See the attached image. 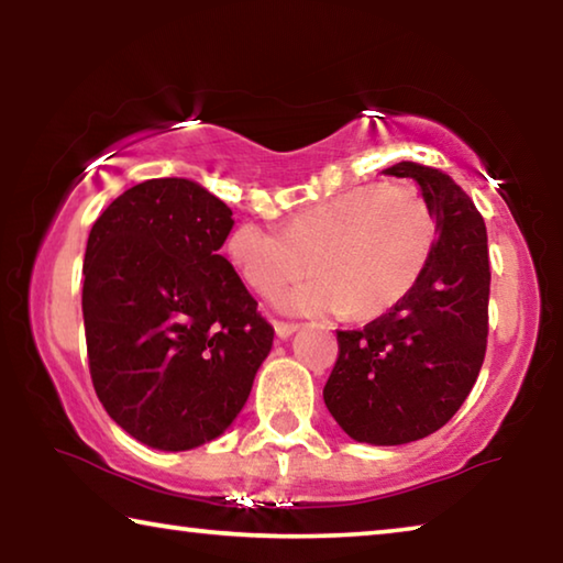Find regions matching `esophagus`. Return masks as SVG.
<instances>
[{"label": "esophagus", "mask_w": 563, "mask_h": 563, "mask_svg": "<svg viewBox=\"0 0 563 563\" xmlns=\"http://www.w3.org/2000/svg\"><path fill=\"white\" fill-rule=\"evenodd\" d=\"M300 325L298 322H288V320H275V332H278V338H290L295 330Z\"/></svg>", "instance_id": "34e87169"}]
</instances>
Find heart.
<instances>
[{"label":"heart","instance_id":"heart-1","mask_svg":"<svg viewBox=\"0 0 563 563\" xmlns=\"http://www.w3.org/2000/svg\"><path fill=\"white\" fill-rule=\"evenodd\" d=\"M434 235L432 208L419 188L362 184L300 208L283 228L243 221L225 251L261 295L298 280L312 263L318 275L285 292V308L377 318L415 288Z\"/></svg>","mask_w":563,"mask_h":563}]
</instances>
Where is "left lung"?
<instances>
[{"label": "left lung", "instance_id": "left-lung-1", "mask_svg": "<svg viewBox=\"0 0 563 563\" xmlns=\"http://www.w3.org/2000/svg\"><path fill=\"white\" fill-rule=\"evenodd\" d=\"M385 174L417 180L437 241L395 308L360 330H338L322 397L352 440L405 444L444 427L472 393L487 355L492 271L484 218L450 176L412 161Z\"/></svg>", "mask_w": 563, "mask_h": 563}]
</instances>
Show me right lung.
<instances>
[{
	"label": "right lung",
	"instance_id": "right-lung-1",
	"mask_svg": "<svg viewBox=\"0 0 563 563\" xmlns=\"http://www.w3.org/2000/svg\"><path fill=\"white\" fill-rule=\"evenodd\" d=\"M233 211L186 178H151L93 223L84 258L89 373L133 440L194 450L228 430L275 330L221 253Z\"/></svg>",
	"mask_w": 563,
	"mask_h": 563
}]
</instances>
